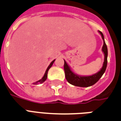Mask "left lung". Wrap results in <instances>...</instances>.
<instances>
[{
	"label": "left lung",
	"instance_id": "left-lung-1",
	"mask_svg": "<svg viewBox=\"0 0 121 121\" xmlns=\"http://www.w3.org/2000/svg\"><path fill=\"white\" fill-rule=\"evenodd\" d=\"M99 33L101 35V36L104 41V45H103L102 50L104 54V62L103 64L102 67L101 68L99 72H97L96 73L92 74V75L80 76L74 73L73 71L71 70V67H69L65 60H64V72H65V78L67 79V81L71 85L79 87L91 86L99 81L106 70L107 65V56H108L107 47L105 42L104 36L103 33L100 31H99Z\"/></svg>",
	"mask_w": 121,
	"mask_h": 121
}]
</instances>
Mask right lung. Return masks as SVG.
Listing matches in <instances>:
<instances>
[{
	"label": "right lung",
	"mask_w": 121,
	"mask_h": 121,
	"mask_svg": "<svg viewBox=\"0 0 121 121\" xmlns=\"http://www.w3.org/2000/svg\"><path fill=\"white\" fill-rule=\"evenodd\" d=\"M54 61H55V60H54L53 61L51 62V63L50 64V65L48 66L47 69V70H46L45 73V74H44V76H43V78H42V79H40V80H38V81H37L36 82H35V83H33V84H35V85H38V84H40V83H43L44 81H45V80L47 79V78L48 71V70H49V69H50V67H52V64H54Z\"/></svg>",
	"instance_id": "add662e5"
}]
</instances>
